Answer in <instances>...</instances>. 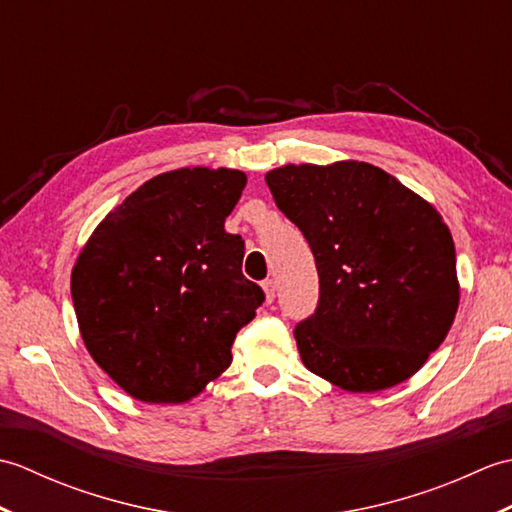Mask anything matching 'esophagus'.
Here are the masks:
<instances>
[{"instance_id":"obj_1","label":"esophagus","mask_w":512,"mask_h":512,"mask_svg":"<svg viewBox=\"0 0 512 512\" xmlns=\"http://www.w3.org/2000/svg\"><path fill=\"white\" fill-rule=\"evenodd\" d=\"M262 288H264V292H266V299H268V301H273V299H275V290H277L275 281H273V279H264Z\"/></svg>"}]
</instances>
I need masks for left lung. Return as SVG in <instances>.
Wrapping results in <instances>:
<instances>
[{
    "label": "left lung",
    "mask_w": 512,
    "mask_h": 512,
    "mask_svg": "<svg viewBox=\"0 0 512 512\" xmlns=\"http://www.w3.org/2000/svg\"><path fill=\"white\" fill-rule=\"evenodd\" d=\"M275 204L306 237L319 303L295 325L301 361L347 391L413 376L458 312L455 246L429 202L367 162L266 173Z\"/></svg>",
    "instance_id": "obj_1"
}]
</instances>
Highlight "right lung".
Instances as JSON below:
<instances>
[{"mask_svg": "<svg viewBox=\"0 0 512 512\" xmlns=\"http://www.w3.org/2000/svg\"><path fill=\"white\" fill-rule=\"evenodd\" d=\"M246 187L233 169H178L96 226L72 270L85 347L143 402H184L231 365L237 332L266 295L242 273L224 220Z\"/></svg>", "mask_w": 512, "mask_h": 512, "instance_id": "add662e5", "label": "right lung"}]
</instances>
